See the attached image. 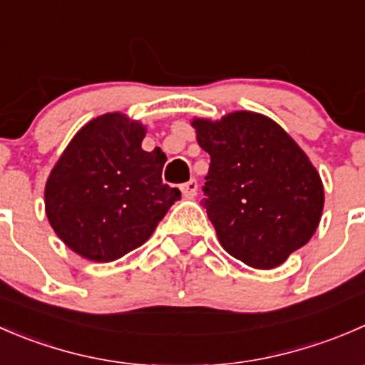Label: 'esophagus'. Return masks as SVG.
I'll return each instance as SVG.
<instances>
[{
    "instance_id": "1",
    "label": "esophagus",
    "mask_w": 365,
    "mask_h": 365,
    "mask_svg": "<svg viewBox=\"0 0 365 365\" xmlns=\"http://www.w3.org/2000/svg\"><path fill=\"white\" fill-rule=\"evenodd\" d=\"M180 189H182L183 196L185 197H194L197 194V182L194 178H190L189 182L182 183V187H180Z\"/></svg>"
}]
</instances>
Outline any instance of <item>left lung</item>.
<instances>
[{"label":"left lung","mask_w":365,"mask_h":365,"mask_svg":"<svg viewBox=\"0 0 365 365\" xmlns=\"http://www.w3.org/2000/svg\"><path fill=\"white\" fill-rule=\"evenodd\" d=\"M210 155L201 203L222 247L252 268H275L304 247L323 212V183L300 146L263 114L194 120Z\"/></svg>","instance_id":"left-lung-1"}]
</instances>
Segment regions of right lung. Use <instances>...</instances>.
<instances>
[{"instance_id":"right-lung-1","label":"right lung","mask_w":365,"mask_h":365,"mask_svg":"<svg viewBox=\"0 0 365 365\" xmlns=\"http://www.w3.org/2000/svg\"><path fill=\"white\" fill-rule=\"evenodd\" d=\"M145 127L111 113L84 125L46 183V213L58 237L91 261L108 263L145 244L180 200L162 182L165 155L145 152Z\"/></svg>"}]
</instances>
